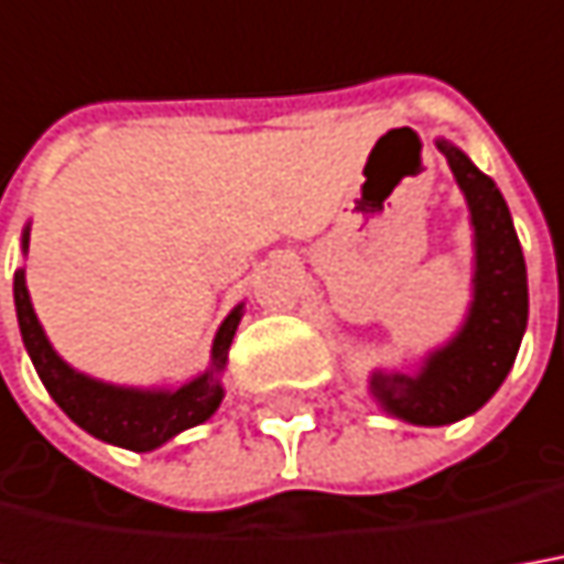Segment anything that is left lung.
<instances>
[{
    "label": "left lung",
    "mask_w": 564,
    "mask_h": 564,
    "mask_svg": "<svg viewBox=\"0 0 564 564\" xmlns=\"http://www.w3.org/2000/svg\"><path fill=\"white\" fill-rule=\"evenodd\" d=\"M475 225V302L457 339L416 377H373L379 401L416 426H444L475 413L516 364L528 324V274L512 216L491 178L454 144L438 141Z\"/></svg>",
    "instance_id": "1"
}]
</instances>
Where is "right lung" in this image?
<instances>
[{"instance_id": "obj_1", "label": "right lung", "mask_w": 564, "mask_h": 564, "mask_svg": "<svg viewBox=\"0 0 564 564\" xmlns=\"http://www.w3.org/2000/svg\"><path fill=\"white\" fill-rule=\"evenodd\" d=\"M14 308H18L24 346L40 373L42 386L48 389L57 408L67 413L76 426H83L101 442L120 444L129 451H153L163 442H170L172 435L191 426H200L203 420H209L221 404L225 392L218 386L216 373L228 361V348H231L234 330L240 321V308H234L218 330L216 346H213V370L182 386L178 392L113 389V386L73 373L70 367L52 351L45 333H42L30 296H26L24 271H14Z\"/></svg>"}]
</instances>
